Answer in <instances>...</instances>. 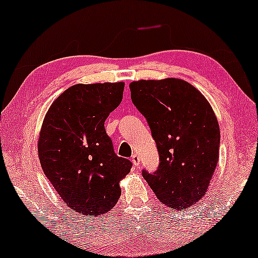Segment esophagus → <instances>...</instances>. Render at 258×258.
<instances>
[{"label":"esophagus","instance_id":"obj_1","mask_svg":"<svg viewBox=\"0 0 258 258\" xmlns=\"http://www.w3.org/2000/svg\"><path fill=\"white\" fill-rule=\"evenodd\" d=\"M132 162L134 166H139L140 165V157L138 156L137 153H134L132 156Z\"/></svg>","mask_w":258,"mask_h":258}]
</instances>
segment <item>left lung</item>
Segmentation results:
<instances>
[{
	"label": "left lung",
	"instance_id": "1",
	"mask_svg": "<svg viewBox=\"0 0 258 258\" xmlns=\"http://www.w3.org/2000/svg\"><path fill=\"white\" fill-rule=\"evenodd\" d=\"M130 89L160 161L156 171L142 170L144 179L162 204L186 210L207 193L218 163L220 128L212 107L180 79L134 81Z\"/></svg>",
	"mask_w": 258,
	"mask_h": 258
}]
</instances>
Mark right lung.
I'll return each mask as SVG.
<instances>
[{
    "mask_svg": "<svg viewBox=\"0 0 258 258\" xmlns=\"http://www.w3.org/2000/svg\"><path fill=\"white\" fill-rule=\"evenodd\" d=\"M124 83L76 84L45 116L38 154L46 177L74 212L100 215L113 209L119 180L132 162L118 157L105 120L123 99Z\"/></svg>",
    "mask_w": 258,
    "mask_h": 258,
    "instance_id": "add662e5",
    "label": "right lung"
}]
</instances>
